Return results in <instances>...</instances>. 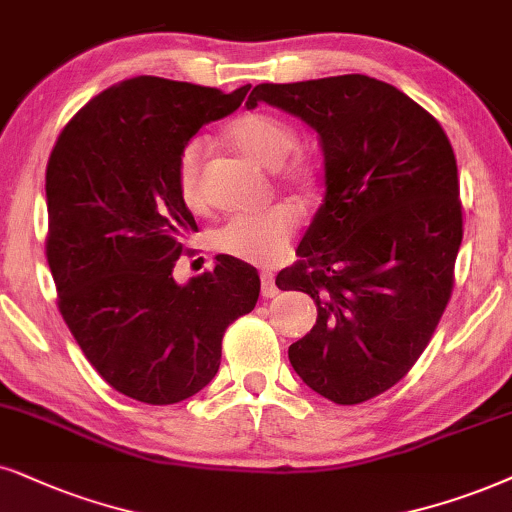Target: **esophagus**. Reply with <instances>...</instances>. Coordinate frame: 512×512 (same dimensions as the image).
I'll return each mask as SVG.
<instances>
[{
  "mask_svg": "<svg viewBox=\"0 0 512 512\" xmlns=\"http://www.w3.org/2000/svg\"><path fill=\"white\" fill-rule=\"evenodd\" d=\"M262 295L267 297H276L278 295V286H276V281H274V274H271V271H262Z\"/></svg>",
  "mask_w": 512,
  "mask_h": 512,
  "instance_id": "obj_1",
  "label": "esophagus"
}]
</instances>
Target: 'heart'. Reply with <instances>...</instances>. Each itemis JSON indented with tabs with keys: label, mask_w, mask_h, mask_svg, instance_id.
Instances as JSON below:
<instances>
[{
	"label": "heart",
	"mask_w": 512,
	"mask_h": 512,
	"mask_svg": "<svg viewBox=\"0 0 512 512\" xmlns=\"http://www.w3.org/2000/svg\"><path fill=\"white\" fill-rule=\"evenodd\" d=\"M229 139L238 151L269 170L286 163L297 144L295 132L286 122L269 113H245L229 127ZM203 139H191L181 148L177 163V186L181 198L191 208L203 205ZM290 184L309 189L314 184V170L307 163H295L288 170ZM300 226V210L290 203H278L252 215H236L224 222L215 234V245L226 255L252 264H274L286 255L290 238Z\"/></svg>",
	"instance_id": "b5f03b06"
}]
</instances>
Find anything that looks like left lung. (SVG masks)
<instances>
[{
	"label": "left lung",
	"mask_w": 512,
	"mask_h": 512,
	"mask_svg": "<svg viewBox=\"0 0 512 512\" xmlns=\"http://www.w3.org/2000/svg\"><path fill=\"white\" fill-rule=\"evenodd\" d=\"M257 103L314 129L323 153L302 260L276 276L316 304L288 359L321 397L361 404L411 371L451 297L463 241L454 148L428 111L368 75L257 84L245 106Z\"/></svg>",
	"instance_id": "1"
}]
</instances>
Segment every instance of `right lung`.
<instances>
[{
    "label": "right lung",
    "instance_id": "add662e5",
    "mask_svg": "<svg viewBox=\"0 0 512 512\" xmlns=\"http://www.w3.org/2000/svg\"><path fill=\"white\" fill-rule=\"evenodd\" d=\"M219 89L139 75L94 96L47 165V260L58 309L103 380L144 404H177L215 378L229 323L255 309L260 276L217 255L174 281L198 231L177 186L179 153L241 106Z\"/></svg>",
    "mask_w": 512,
    "mask_h": 512
}]
</instances>
